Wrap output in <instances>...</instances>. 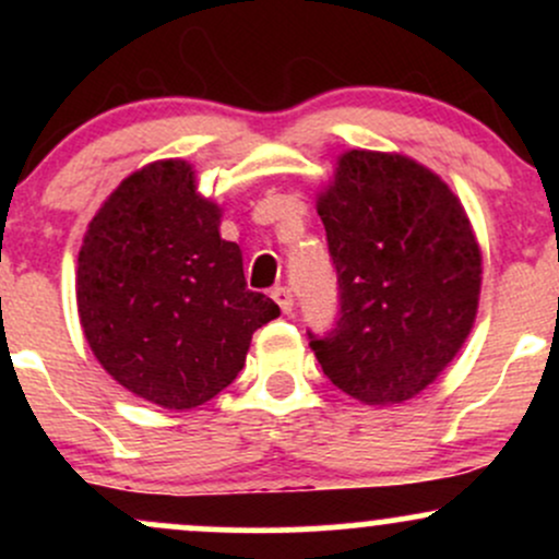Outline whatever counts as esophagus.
Segmentation results:
<instances>
[{
	"instance_id": "1",
	"label": "esophagus",
	"mask_w": 559,
	"mask_h": 559,
	"mask_svg": "<svg viewBox=\"0 0 559 559\" xmlns=\"http://www.w3.org/2000/svg\"><path fill=\"white\" fill-rule=\"evenodd\" d=\"M271 297L275 299V305L281 307V312H292L294 310V297H292V288H286V286H275L273 292H271Z\"/></svg>"
}]
</instances>
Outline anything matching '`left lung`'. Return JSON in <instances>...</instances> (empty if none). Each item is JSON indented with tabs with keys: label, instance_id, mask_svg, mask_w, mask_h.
Instances as JSON below:
<instances>
[{
	"label": "left lung",
	"instance_id": "8db88e82",
	"mask_svg": "<svg viewBox=\"0 0 559 559\" xmlns=\"http://www.w3.org/2000/svg\"><path fill=\"white\" fill-rule=\"evenodd\" d=\"M338 318L310 336L333 386L365 404L413 400L473 329L480 252L463 204L415 159L352 150L318 202Z\"/></svg>",
	"mask_w": 559,
	"mask_h": 559
}]
</instances>
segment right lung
Segmentation results:
<instances>
[{"label": "right lung", "instance_id": "obj_1", "mask_svg": "<svg viewBox=\"0 0 559 559\" xmlns=\"http://www.w3.org/2000/svg\"><path fill=\"white\" fill-rule=\"evenodd\" d=\"M221 210L197 197L181 159L128 176L88 223L79 252V316L96 360L120 386L168 409L221 394L252 333L281 316L243 281Z\"/></svg>", "mask_w": 559, "mask_h": 559}]
</instances>
